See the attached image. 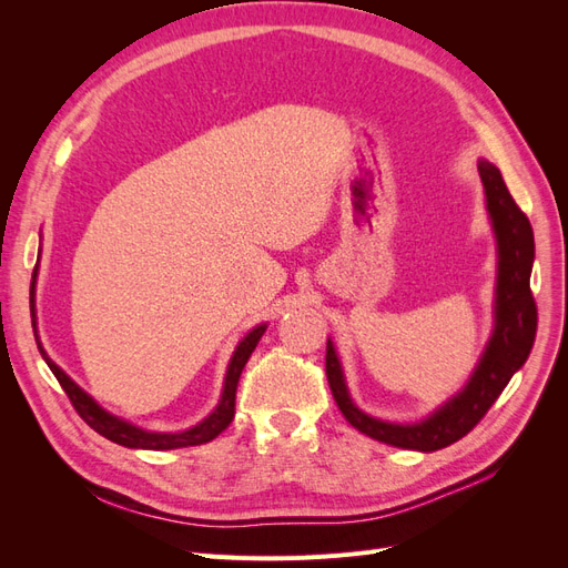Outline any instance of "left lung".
I'll return each mask as SVG.
<instances>
[{
  "mask_svg": "<svg viewBox=\"0 0 568 568\" xmlns=\"http://www.w3.org/2000/svg\"><path fill=\"white\" fill-rule=\"evenodd\" d=\"M478 175L486 192V211L497 244V280L493 301V332L480 353L471 376L453 398L436 407L419 422H386L367 415L351 398L334 341H326V379H329L338 409L359 434L395 448L434 453L448 448L484 419L497 395L528 359L536 341L538 311L530 294V270L536 261V244L528 217L514 203L507 184L493 163L480 159Z\"/></svg>",
  "mask_w": 568,
  "mask_h": 568,
  "instance_id": "8db88e82",
  "label": "left lung"
}]
</instances>
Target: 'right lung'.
I'll return each instance as SVG.
<instances>
[{
  "mask_svg": "<svg viewBox=\"0 0 568 568\" xmlns=\"http://www.w3.org/2000/svg\"><path fill=\"white\" fill-rule=\"evenodd\" d=\"M36 284H38V267L36 274H32V284H30V315H32V332H36V341L38 348L44 357V363L49 365V369L54 372V376L59 379L61 388L65 390L68 398H71L73 407L78 409V415L88 422L97 434H101L104 438L125 445V448H136V450H175V448H189V445H201L209 443L215 436H220L225 428L230 426V422L234 419V400H236V384L239 376H242V369L246 367L251 353L255 351L257 341L263 338L267 324H257L253 329L239 341V346L232 353V359L225 372V382H222V393L220 400L215 405V409L211 412L209 417L203 422H199L196 426L186 428V432H178V434H163V432H146V428H140L130 424L128 419H120L115 415H111L109 409L101 407L90 393H84L71 376H68L54 359L47 355V351L42 348V341L38 334V311H36Z\"/></svg>",
  "mask_w": 568,
  "mask_h": 568,
  "instance_id": "right-lung-1",
  "label": "right lung"
}]
</instances>
